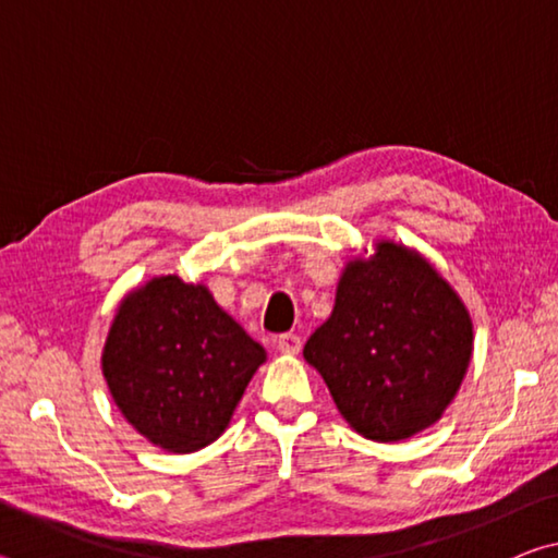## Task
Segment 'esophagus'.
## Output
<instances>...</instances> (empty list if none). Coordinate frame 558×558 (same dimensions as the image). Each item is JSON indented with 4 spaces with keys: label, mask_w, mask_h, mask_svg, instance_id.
<instances>
[{
    "label": "esophagus",
    "mask_w": 558,
    "mask_h": 558,
    "mask_svg": "<svg viewBox=\"0 0 558 558\" xmlns=\"http://www.w3.org/2000/svg\"><path fill=\"white\" fill-rule=\"evenodd\" d=\"M300 347H302V339L298 335L288 332V335H280L278 337V349H280L282 354H298Z\"/></svg>",
    "instance_id": "34e87169"
}]
</instances>
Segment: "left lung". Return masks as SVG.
<instances>
[{
    "label": "left lung",
    "instance_id": "8db88e82",
    "mask_svg": "<svg viewBox=\"0 0 558 558\" xmlns=\"http://www.w3.org/2000/svg\"><path fill=\"white\" fill-rule=\"evenodd\" d=\"M339 413L376 442L436 423L465 379L472 319L448 280L418 253L379 241L347 263L335 310L305 349Z\"/></svg>",
    "mask_w": 558,
    "mask_h": 558
}]
</instances>
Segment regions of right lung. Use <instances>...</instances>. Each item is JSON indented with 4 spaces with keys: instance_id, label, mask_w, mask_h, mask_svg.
I'll use <instances>...</instances> for the list:
<instances>
[{
    "instance_id": "right-lung-1",
    "label": "right lung",
    "mask_w": 558,
    "mask_h": 558,
    "mask_svg": "<svg viewBox=\"0 0 558 558\" xmlns=\"http://www.w3.org/2000/svg\"><path fill=\"white\" fill-rule=\"evenodd\" d=\"M266 349L179 276L147 280L120 302L102 347V376L128 423L169 452L221 436Z\"/></svg>"
}]
</instances>
